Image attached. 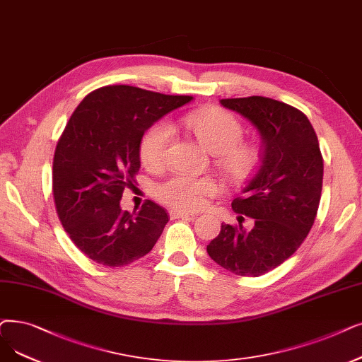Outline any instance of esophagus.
Wrapping results in <instances>:
<instances>
[{
  "label": "esophagus",
  "mask_w": 362,
  "mask_h": 362,
  "mask_svg": "<svg viewBox=\"0 0 362 362\" xmlns=\"http://www.w3.org/2000/svg\"><path fill=\"white\" fill-rule=\"evenodd\" d=\"M195 214L182 211V210H170V218H194Z\"/></svg>",
  "instance_id": "obj_1"
}]
</instances>
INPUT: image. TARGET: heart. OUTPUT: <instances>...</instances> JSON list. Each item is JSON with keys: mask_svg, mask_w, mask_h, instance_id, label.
Segmentation results:
<instances>
[{"mask_svg": "<svg viewBox=\"0 0 362 362\" xmlns=\"http://www.w3.org/2000/svg\"><path fill=\"white\" fill-rule=\"evenodd\" d=\"M171 127L187 130L202 146L217 153L218 165L232 180L251 179L262 164V151L255 145L241 142L244 136L241 122L223 109L210 107L177 117L171 121V125L167 121L151 125L139 146L140 160L148 168L156 170L165 164L173 137ZM216 191L217 183L210 177L177 173L158 185L156 197L173 209L198 210Z\"/></svg>", "mask_w": 362, "mask_h": 362, "instance_id": "1", "label": "heart"}]
</instances>
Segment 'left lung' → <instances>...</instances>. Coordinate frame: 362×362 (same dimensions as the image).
Returning <instances> with one entry per match:
<instances>
[{"label":"left lung","instance_id":"8db88e82","mask_svg":"<svg viewBox=\"0 0 362 362\" xmlns=\"http://www.w3.org/2000/svg\"><path fill=\"white\" fill-rule=\"evenodd\" d=\"M220 103L255 125L263 152L256 176L232 201L235 211L255 218V228L222 223L207 253L235 275L260 276L294 255L315 222L322 155L315 130L298 109L263 96Z\"/></svg>","mask_w":362,"mask_h":362}]
</instances>
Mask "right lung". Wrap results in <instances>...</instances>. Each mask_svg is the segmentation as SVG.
Returning <instances> with one entry per match:
<instances>
[{
	"label": "right lung",
	"instance_id": "obj_1",
	"mask_svg": "<svg viewBox=\"0 0 362 362\" xmlns=\"http://www.w3.org/2000/svg\"><path fill=\"white\" fill-rule=\"evenodd\" d=\"M191 100L107 86L87 94L71 115L54 151L53 197L69 238L93 262L109 268L130 264L161 237L168 222L161 206L148 199L130 213L119 201L140 168L145 132Z\"/></svg>",
	"mask_w": 362,
	"mask_h": 362
}]
</instances>
